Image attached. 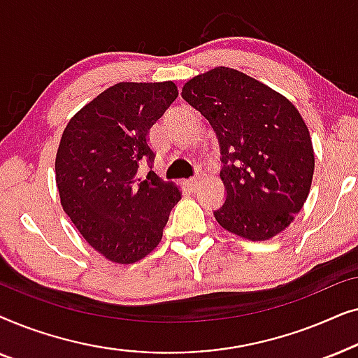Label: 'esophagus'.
<instances>
[{"label":"esophagus","instance_id":"esophagus-1","mask_svg":"<svg viewBox=\"0 0 358 358\" xmlns=\"http://www.w3.org/2000/svg\"><path fill=\"white\" fill-rule=\"evenodd\" d=\"M185 187H187L189 190H192V192H195V190H197V187H199V184H200V178L199 176H195V178H190V179H187L185 180Z\"/></svg>","mask_w":358,"mask_h":358}]
</instances>
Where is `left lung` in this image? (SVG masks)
I'll use <instances>...</instances> for the list:
<instances>
[{"label":"left lung","mask_w":358,"mask_h":358,"mask_svg":"<svg viewBox=\"0 0 358 358\" xmlns=\"http://www.w3.org/2000/svg\"><path fill=\"white\" fill-rule=\"evenodd\" d=\"M182 97L210 122L227 190L213 210L224 229L264 241L283 231L310 194L315 153L300 112L287 97L233 68L187 81Z\"/></svg>","instance_id":"left-lung-1"}]
</instances>
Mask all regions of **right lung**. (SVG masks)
I'll return each instance as SVG.
<instances>
[{
  "label": "right lung",
  "instance_id": "obj_1",
  "mask_svg": "<svg viewBox=\"0 0 358 358\" xmlns=\"http://www.w3.org/2000/svg\"><path fill=\"white\" fill-rule=\"evenodd\" d=\"M178 97L173 81L119 83L86 104L63 131L55 173L62 205L83 238L112 262L134 264L163 238L180 200L151 168L148 130Z\"/></svg>",
  "mask_w": 358,
  "mask_h": 358
}]
</instances>
